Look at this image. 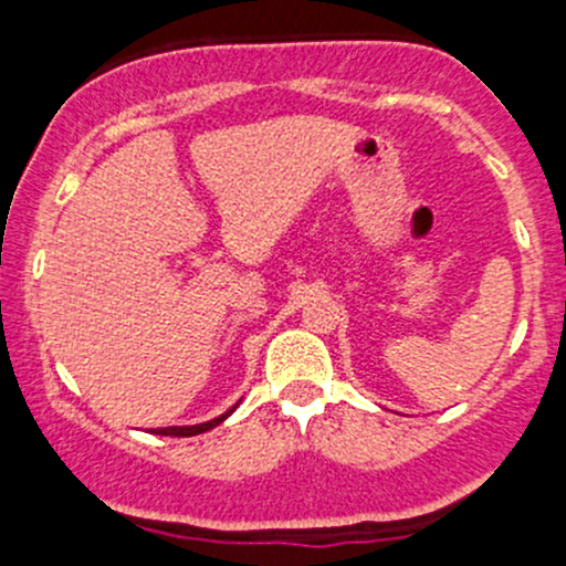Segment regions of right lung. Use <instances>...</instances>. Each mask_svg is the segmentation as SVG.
<instances>
[{
	"label": "right lung",
	"mask_w": 566,
	"mask_h": 566,
	"mask_svg": "<svg viewBox=\"0 0 566 566\" xmlns=\"http://www.w3.org/2000/svg\"><path fill=\"white\" fill-rule=\"evenodd\" d=\"M235 410V408H232ZM232 410H227L224 416H219V419H210L205 421V424H193V427H161V430H156L158 436H172V438H191V436H199V432H208L213 430L216 424H221V421L227 419V416L232 413Z\"/></svg>",
	"instance_id": "add662e5"
}]
</instances>
